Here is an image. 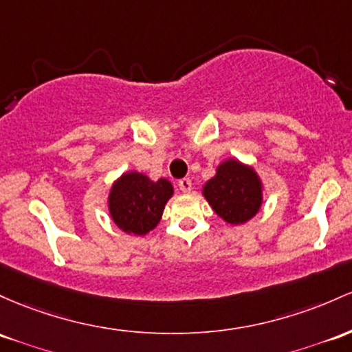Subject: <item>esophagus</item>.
I'll return each instance as SVG.
<instances>
[{"mask_svg": "<svg viewBox=\"0 0 352 352\" xmlns=\"http://www.w3.org/2000/svg\"><path fill=\"white\" fill-rule=\"evenodd\" d=\"M179 188L184 192V194H188V192L192 190V180L190 179L179 180Z\"/></svg>", "mask_w": 352, "mask_h": 352, "instance_id": "obj_1", "label": "esophagus"}]
</instances>
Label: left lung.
Segmentation results:
<instances>
[{
    "label": "left lung",
    "mask_w": 352,
    "mask_h": 352,
    "mask_svg": "<svg viewBox=\"0 0 352 352\" xmlns=\"http://www.w3.org/2000/svg\"><path fill=\"white\" fill-rule=\"evenodd\" d=\"M202 194L215 214L232 226L252 219L262 206V182L257 172L235 158L219 165Z\"/></svg>",
    "instance_id": "8db88e82"
}]
</instances>
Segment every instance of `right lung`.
<instances>
[{
    "instance_id": "1",
    "label": "right lung",
    "mask_w": 352,
    "mask_h": 352,
    "mask_svg": "<svg viewBox=\"0 0 352 352\" xmlns=\"http://www.w3.org/2000/svg\"><path fill=\"white\" fill-rule=\"evenodd\" d=\"M172 195L173 187L167 179L153 182L140 172H126L111 185L108 210L123 232L145 235L160 222Z\"/></svg>"
}]
</instances>
